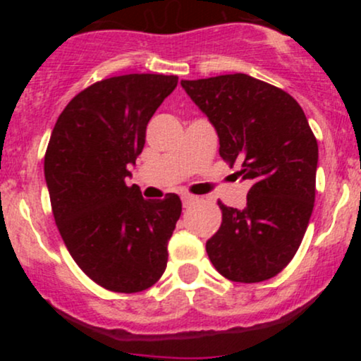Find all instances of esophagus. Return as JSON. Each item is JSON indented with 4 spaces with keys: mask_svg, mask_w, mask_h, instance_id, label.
Returning a JSON list of instances; mask_svg holds the SVG:
<instances>
[{
    "mask_svg": "<svg viewBox=\"0 0 361 361\" xmlns=\"http://www.w3.org/2000/svg\"><path fill=\"white\" fill-rule=\"evenodd\" d=\"M181 202H183V207L186 209V207L195 204V202H197V198H195L193 195H183V197H181Z\"/></svg>",
    "mask_w": 361,
    "mask_h": 361,
    "instance_id": "1",
    "label": "esophagus"
}]
</instances>
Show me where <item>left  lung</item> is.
<instances>
[{
  "mask_svg": "<svg viewBox=\"0 0 361 361\" xmlns=\"http://www.w3.org/2000/svg\"><path fill=\"white\" fill-rule=\"evenodd\" d=\"M219 135V154L251 183L243 210L226 207L207 255L226 279L279 275L299 250L316 198L317 140L300 105L247 74L181 81Z\"/></svg>",
  "mask_w": 361,
  "mask_h": 361,
  "instance_id": "obj_1",
  "label": "left lung"
}]
</instances>
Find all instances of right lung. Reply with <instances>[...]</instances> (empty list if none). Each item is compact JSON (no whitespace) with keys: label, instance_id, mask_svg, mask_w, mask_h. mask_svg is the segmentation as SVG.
I'll return each mask as SVG.
<instances>
[{"label":"right lung","instance_id":"right-lung-1","mask_svg":"<svg viewBox=\"0 0 361 361\" xmlns=\"http://www.w3.org/2000/svg\"><path fill=\"white\" fill-rule=\"evenodd\" d=\"M176 76L126 74L82 90L54 126L44 173L52 214L73 259L111 292L134 293L161 279L181 200H146L127 186L146 127Z\"/></svg>","mask_w":361,"mask_h":361}]
</instances>
